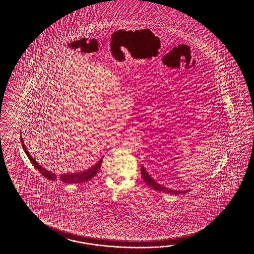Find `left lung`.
Returning <instances> with one entry per match:
<instances>
[{
	"instance_id": "left-lung-1",
	"label": "left lung",
	"mask_w": 254,
	"mask_h": 254,
	"mask_svg": "<svg viewBox=\"0 0 254 254\" xmlns=\"http://www.w3.org/2000/svg\"><path fill=\"white\" fill-rule=\"evenodd\" d=\"M141 176L143 181L146 183L147 185H149L150 187L154 188V190L158 191V192H167V193H171V194H181V193H185V192H188V190L186 191H178V190H172V189H169L168 187H165V186H162L161 185H159L154 179L152 178V176L148 173L146 171V169H144L143 166H141Z\"/></svg>"
}]
</instances>
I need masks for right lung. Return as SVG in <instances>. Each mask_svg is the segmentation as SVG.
<instances>
[{
    "mask_svg": "<svg viewBox=\"0 0 254 254\" xmlns=\"http://www.w3.org/2000/svg\"><path fill=\"white\" fill-rule=\"evenodd\" d=\"M20 140H21V144L23 147L24 152L27 154L28 158L31 160V164L35 167V169L38 170L39 172L46 179L51 180V181H56V180H60L64 184H81V183H85L89 180H91L94 176H96V174L98 173V171L100 170V166H101V162L102 158L99 160V162L91 167L90 169H86L84 171H79V172H73V173H63L59 175L58 173H54L51 170L44 168L42 165H40L38 162L36 161L32 156H31L30 152L28 151L27 147L24 143L23 138L21 137L20 134Z\"/></svg>",
    "mask_w": 254,
    "mask_h": 254,
    "instance_id": "add662e5",
    "label": "right lung"
}]
</instances>
